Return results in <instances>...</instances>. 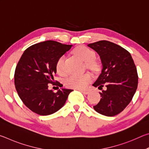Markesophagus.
I'll return each instance as SVG.
<instances>
[{"label":"esophagus","mask_w":149,"mask_h":149,"mask_svg":"<svg viewBox=\"0 0 149 149\" xmlns=\"http://www.w3.org/2000/svg\"><path fill=\"white\" fill-rule=\"evenodd\" d=\"M79 91H80L83 94H84V95H87V94H89V91H86V90H79Z\"/></svg>","instance_id":"1"}]
</instances>
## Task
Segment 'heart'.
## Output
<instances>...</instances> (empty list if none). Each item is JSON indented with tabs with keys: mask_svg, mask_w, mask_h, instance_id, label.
<instances>
[{
	"mask_svg": "<svg viewBox=\"0 0 149 149\" xmlns=\"http://www.w3.org/2000/svg\"><path fill=\"white\" fill-rule=\"evenodd\" d=\"M74 53L77 57L86 62V65L89 68H95V65L92 60L95 56V52L89 48L85 46H78L74 50ZM65 56H60L57 60L56 63V70L57 72L60 75L65 74L64 69ZM91 80L90 75L85 74L84 75H72L65 80L64 84L65 86L69 88L74 89H84L87 86Z\"/></svg>",
	"mask_w": 149,
	"mask_h": 149,
	"instance_id": "heart-1",
	"label": "heart"
}]
</instances>
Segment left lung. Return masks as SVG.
<instances>
[{
    "instance_id": "left-lung-1",
    "label": "left lung",
    "mask_w": 149,
    "mask_h": 149,
    "mask_svg": "<svg viewBox=\"0 0 149 149\" xmlns=\"http://www.w3.org/2000/svg\"><path fill=\"white\" fill-rule=\"evenodd\" d=\"M99 54L101 74L93 85L105 91L100 93V102L93 107L107 116H114L125 109L132 100L138 85L137 68L127 50L114 42L99 41L88 45Z\"/></svg>"
}]
</instances>
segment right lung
Returning <instances> with one entry per match:
<instances>
[{
	"instance_id": "1",
	"label": "right lung",
	"mask_w": 149,
	"mask_h": 149,
	"mask_svg": "<svg viewBox=\"0 0 149 149\" xmlns=\"http://www.w3.org/2000/svg\"><path fill=\"white\" fill-rule=\"evenodd\" d=\"M72 45L47 41L33 45L25 50L16 65L14 84L24 104L41 116L53 114L64 105L72 89L49 90L48 84L60 86L54 80L57 60ZM58 88V87H57Z\"/></svg>"
}]
</instances>
